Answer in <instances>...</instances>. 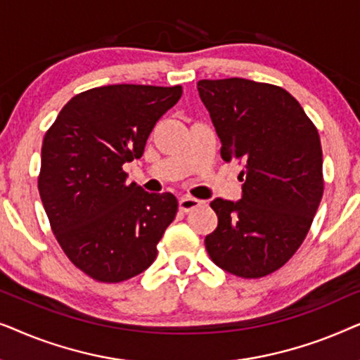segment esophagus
I'll list each match as a JSON object with an SVG mask.
<instances>
[{
	"instance_id": "1",
	"label": "esophagus",
	"mask_w": 360,
	"mask_h": 360,
	"mask_svg": "<svg viewBox=\"0 0 360 360\" xmlns=\"http://www.w3.org/2000/svg\"><path fill=\"white\" fill-rule=\"evenodd\" d=\"M201 203H203V201L196 200V198H193V196H185V198H181L179 201V208H180V211H184V213H188V211L201 206Z\"/></svg>"
}]
</instances>
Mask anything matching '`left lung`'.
Masks as SVG:
<instances>
[{"label": "left lung", "instance_id": "8db88e82", "mask_svg": "<svg viewBox=\"0 0 360 360\" xmlns=\"http://www.w3.org/2000/svg\"><path fill=\"white\" fill-rule=\"evenodd\" d=\"M201 101L224 162L244 167L238 203L216 198L218 226L205 238L213 262L243 278L283 267L303 244L323 198L316 126L287 90L245 78L200 80Z\"/></svg>", "mask_w": 360, "mask_h": 360}]
</instances>
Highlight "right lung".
Here are the masks:
<instances>
[{"mask_svg": "<svg viewBox=\"0 0 360 360\" xmlns=\"http://www.w3.org/2000/svg\"><path fill=\"white\" fill-rule=\"evenodd\" d=\"M181 93L180 85L91 88L73 96L44 136V210L70 262L96 282H124L149 269L175 219V196L127 184L122 165L141 159Z\"/></svg>", "mask_w": 360, "mask_h": 360, "instance_id": "1", "label": "right lung"}]
</instances>
